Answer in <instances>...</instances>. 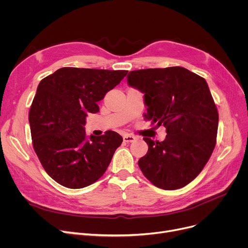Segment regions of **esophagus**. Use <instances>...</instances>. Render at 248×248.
<instances>
[{"label":"esophagus","instance_id":"34e87169","mask_svg":"<svg viewBox=\"0 0 248 248\" xmlns=\"http://www.w3.org/2000/svg\"><path fill=\"white\" fill-rule=\"evenodd\" d=\"M134 140H136V137H134V136H131V135L124 136V141H125V142H132Z\"/></svg>","mask_w":248,"mask_h":248}]
</instances>
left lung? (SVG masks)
I'll return each instance as SVG.
<instances>
[{
    "instance_id": "8db88e82",
    "label": "left lung",
    "mask_w": 248,
    "mask_h": 248,
    "mask_svg": "<svg viewBox=\"0 0 248 248\" xmlns=\"http://www.w3.org/2000/svg\"><path fill=\"white\" fill-rule=\"evenodd\" d=\"M131 86L145 93L146 121L166 127L163 141L144 138L149 146L139 160L144 176L155 187L176 190L196 178L216 145L218 110L203 77L173 66L134 70Z\"/></svg>"
}]
</instances>
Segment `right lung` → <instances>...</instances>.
I'll list each match as a JSON object with an SVG mask.
<instances>
[{
  "label": "right lung",
  "mask_w": 248,
  "mask_h": 248,
  "mask_svg": "<svg viewBox=\"0 0 248 248\" xmlns=\"http://www.w3.org/2000/svg\"><path fill=\"white\" fill-rule=\"evenodd\" d=\"M126 70L63 67L40 81L29 111L32 144L46 173L58 184L79 189L107 171L123 138L109 131L87 137V113L119 84Z\"/></svg>",
  "instance_id": "right-lung-1"
}]
</instances>
